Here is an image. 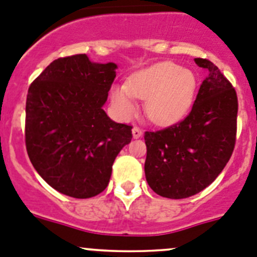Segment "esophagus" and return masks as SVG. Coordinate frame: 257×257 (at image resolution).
Instances as JSON below:
<instances>
[{"label": "esophagus", "mask_w": 257, "mask_h": 257, "mask_svg": "<svg viewBox=\"0 0 257 257\" xmlns=\"http://www.w3.org/2000/svg\"><path fill=\"white\" fill-rule=\"evenodd\" d=\"M141 136H143V130L141 128H139L138 126H135L133 128V138L134 139H140Z\"/></svg>", "instance_id": "34e87169"}]
</instances>
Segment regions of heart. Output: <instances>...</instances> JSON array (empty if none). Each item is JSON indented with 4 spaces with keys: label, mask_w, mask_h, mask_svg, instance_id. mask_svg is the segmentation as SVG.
<instances>
[{
    "label": "heart",
    "mask_w": 257,
    "mask_h": 257,
    "mask_svg": "<svg viewBox=\"0 0 257 257\" xmlns=\"http://www.w3.org/2000/svg\"><path fill=\"white\" fill-rule=\"evenodd\" d=\"M197 90L198 77L193 70L163 62L139 70L126 85H113L111 101L121 118L130 119L139 111L136 98L145 99L149 118L159 124H170L188 113Z\"/></svg>",
    "instance_id": "b5f03b06"
}]
</instances>
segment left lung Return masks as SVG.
Wrapping results in <instances>:
<instances>
[{
    "mask_svg": "<svg viewBox=\"0 0 257 257\" xmlns=\"http://www.w3.org/2000/svg\"><path fill=\"white\" fill-rule=\"evenodd\" d=\"M195 64L208 70L190 113L182 122L145 133L146 182L170 199L192 197L223 170L236 141L237 96L231 83L207 59Z\"/></svg>",
    "mask_w": 257,
    "mask_h": 257,
    "instance_id": "1",
    "label": "left lung"
}]
</instances>
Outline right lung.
Masks as SVG:
<instances>
[{
  "label": "right lung",
  "mask_w": 257,
  "mask_h": 257,
  "mask_svg": "<svg viewBox=\"0 0 257 257\" xmlns=\"http://www.w3.org/2000/svg\"><path fill=\"white\" fill-rule=\"evenodd\" d=\"M117 64L85 54L59 58L30 85L25 141L31 164L59 193L90 198L108 185L112 165L131 143V126L112 121L103 106Z\"/></svg>",
  "instance_id": "obj_1"
}]
</instances>
